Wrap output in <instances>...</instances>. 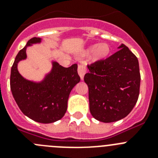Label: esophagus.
<instances>
[{
    "mask_svg": "<svg viewBox=\"0 0 158 158\" xmlns=\"http://www.w3.org/2000/svg\"><path fill=\"white\" fill-rule=\"evenodd\" d=\"M77 72L78 74L80 76V77L81 78V80H83L84 76L85 75V73H87V69H86V67L83 65H78V68H77Z\"/></svg>",
    "mask_w": 158,
    "mask_h": 158,
    "instance_id": "obj_1",
    "label": "esophagus"
}]
</instances>
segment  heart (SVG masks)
Returning a JSON list of instances; mask_svg holds the SVG:
<instances>
[{
	"mask_svg": "<svg viewBox=\"0 0 158 158\" xmlns=\"http://www.w3.org/2000/svg\"><path fill=\"white\" fill-rule=\"evenodd\" d=\"M93 53V58L96 61H100V60H103L104 58H107L110 54L111 50H110L109 46L106 44V43H102L99 46H93L88 50L85 52V54H89V53Z\"/></svg>",
	"mask_w": 158,
	"mask_h": 158,
	"instance_id": "obj_1",
	"label": "heart"
}]
</instances>
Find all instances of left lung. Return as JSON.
Returning <instances> with one entry per match:
<instances>
[{"instance_id": "1", "label": "left lung", "mask_w": 158, "mask_h": 158, "mask_svg": "<svg viewBox=\"0 0 158 158\" xmlns=\"http://www.w3.org/2000/svg\"><path fill=\"white\" fill-rule=\"evenodd\" d=\"M106 59L88 65L84 80L89 87V110L96 119L112 123L132 111L139 96L141 75L138 58L122 44Z\"/></svg>"}]
</instances>
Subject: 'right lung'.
Returning <instances> with one entry per match:
<instances>
[{"label":"right lung","instance_id":"obj_1","mask_svg":"<svg viewBox=\"0 0 158 158\" xmlns=\"http://www.w3.org/2000/svg\"><path fill=\"white\" fill-rule=\"evenodd\" d=\"M39 42L40 38H31L19 51L11 69L10 88L18 107L25 115L35 122L50 123L64 116L69 93L81 77L77 64L65 68L54 62L51 73L42 83L25 80L18 72L17 63L27 57V46Z\"/></svg>","mask_w":158,"mask_h":158}]
</instances>
